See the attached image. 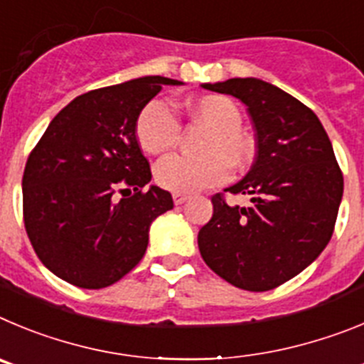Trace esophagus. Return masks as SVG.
<instances>
[{
  "mask_svg": "<svg viewBox=\"0 0 364 364\" xmlns=\"http://www.w3.org/2000/svg\"><path fill=\"white\" fill-rule=\"evenodd\" d=\"M172 199H174L176 205H183V203H185L186 199H188V196H185V194H172Z\"/></svg>",
  "mask_w": 364,
  "mask_h": 364,
  "instance_id": "obj_1",
  "label": "esophagus"
}]
</instances>
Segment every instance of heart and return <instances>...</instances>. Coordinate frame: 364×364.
Here are the masks:
<instances>
[{
  "mask_svg": "<svg viewBox=\"0 0 364 364\" xmlns=\"http://www.w3.org/2000/svg\"><path fill=\"white\" fill-rule=\"evenodd\" d=\"M186 110L194 119L210 127L201 146V156H168L156 166V181L174 194H192L198 190L227 181L230 165L245 168L254 158V143L241 132L243 117L237 105L225 96H203L188 101ZM179 121L163 100L145 105L136 121V137L149 154H163L178 143Z\"/></svg>",
  "mask_w": 364,
  "mask_h": 364,
  "instance_id": "b5f03b06",
  "label": "heart"
}]
</instances>
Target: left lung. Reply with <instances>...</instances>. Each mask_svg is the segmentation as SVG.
<instances>
[{"label": "left lung", "instance_id": "1", "mask_svg": "<svg viewBox=\"0 0 364 364\" xmlns=\"http://www.w3.org/2000/svg\"><path fill=\"white\" fill-rule=\"evenodd\" d=\"M247 105L255 129V161L225 188L250 206L212 198L214 214L198 234L205 263L230 284L264 292L312 264L332 237L343 174L319 117L276 85L257 77L203 83Z\"/></svg>", "mask_w": 364, "mask_h": 364}]
</instances>
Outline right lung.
Here are the masks:
<instances>
[{
    "label": "right lung",
    "instance_id": "add662e5",
    "mask_svg": "<svg viewBox=\"0 0 364 364\" xmlns=\"http://www.w3.org/2000/svg\"><path fill=\"white\" fill-rule=\"evenodd\" d=\"M183 81L143 76L81 94L47 127L23 174V218L41 263L80 288H105L145 255L152 221L174 208L150 185L136 137L141 109ZM134 189L130 198L117 192Z\"/></svg>",
    "mask_w": 364,
    "mask_h": 364
}]
</instances>
